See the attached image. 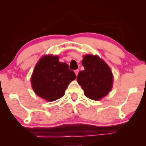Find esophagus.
Masks as SVG:
<instances>
[{"label": "esophagus", "instance_id": "obj_1", "mask_svg": "<svg viewBox=\"0 0 146 146\" xmlns=\"http://www.w3.org/2000/svg\"><path fill=\"white\" fill-rule=\"evenodd\" d=\"M74 72H75L76 75L78 76V72H79V70H75Z\"/></svg>", "mask_w": 146, "mask_h": 146}]
</instances>
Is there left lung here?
Here are the masks:
<instances>
[{"label":"left lung","instance_id":"1","mask_svg":"<svg viewBox=\"0 0 146 146\" xmlns=\"http://www.w3.org/2000/svg\"><path fill=\"white\" fill-rule=\"evenodd\" d=\"M82 64L84 70L78 73V82L88 98L100 100L112 87L113 76L110 68L98 56H85Z\"/></svg>","mask_w":146,"mask_h":146}]
</instances>
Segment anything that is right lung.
<instances>
[{"label": "right lung", "instance_id": "1", "mask_svg": "<svg viewBox=\"0 0 146 146\" xmlns=\"http://www.w3.org/2000/svg\"><path fill=\"white\" fill-rule=\"evenodd\" d=\"M76 76L69 69L68 65L58 61L55 56H45L36 65L31 78L35 92L48 101H54L62 97L70 82Z\"/></svg>", "mask_w": 146, "mask_h": 146}]
</instances>
